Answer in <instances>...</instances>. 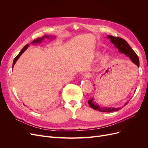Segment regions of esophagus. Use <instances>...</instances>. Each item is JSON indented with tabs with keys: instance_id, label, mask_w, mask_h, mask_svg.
<instances>
[{
	"instance_id": "1",
	"label": "esophagus",
	"mask_w": 148,
	"mask_h": 148,
	"mask_svg": "<svg viewBox=\"0 0 148 148\" xmlns=\"http://www.w3.org/2000/svg\"><path fill=\"white\" fill-rule=\"evenodd\" d=\"M91 74L89 73H84V74H83V75H82V78L83 79H89V77H90V75Z\"/></svg>"
}]
</instances>
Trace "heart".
Returning <instances> with one entry per match:
<instances>
[{
  "label": "heart",
  "mask_w": 148,
  "mask_h": 148,
  "mask_svg": "<svg viewBox=\"0 0 148 148\" xmlns=\"http://www.w3.org/2000/svg\"><path fill=\"white\" fill-rule=\"evenodd\" d=\"M97 55L98 56H99V55H100V53H98L97 54ZM108 60H109V56H108L107 54H105V55H104V56H103L102 57H101V59H100V62H101V64H103V65H105V64H106L107 62H108Z\"/></svg>",
  "instance_id": "heart-1"
}]
</instances>
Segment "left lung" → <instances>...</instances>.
I'll return each mask as SVG.
<instances>
[{
	"mask_svg": "<svg viewBox=\"0 0 148 148\" xmlns=\"http://www.w3.org/2000/svg\"><path fill=\"white\" fill-rule=\"evenodd\" d=\"M107 37L110 39V42L114 45V46L117 48L119 51L121 53L125 54L127 57H129L131 62L137 67H139V59L134 50L131 48L128 42L123 39L119 37H114L112 35H107ZM94 98H91L88 101V104L95 110H98L101 112H117L121 109V108H114V107H106L99 106L97 103L94 101ZM128 103H126L124 104V106L127 105Z\"/></svg>",
	"mask_w": 148,
	"mask_h": 148,
	"instance_id": "1",
	"label": "left lung"
}]
</instances>
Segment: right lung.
<instances>
[{
  "label": "right lung",
  "instance_id": "obj_1",
  "mask_svg": "<svg viewBox=\"0 0 148 148\" xmlns=\"http://www.w3.org/2000/svg\"><path fill=\"white\" fill-rule=\"evenodd\" d=\"M55 38V36H49V35H45V36H42V37H41V38H37V39H36L35 40H34V41H33L32 42V44H35V43H41L43 40H44V39H45V38H50V40H53V39ZM29 44H27V45H26L23 48V49L21 50V51L19 53V54H18V55L15 58V59H14V61H13V64H12V68H13V67H14V65H15V62H16L17 61V60L18 59V58L20 57V56L21 55V54L24 53L26 50V49L29 47Z\"/></svg>",
  "mask_w": 148,
  "mask_h": 148
}]
</instances>
